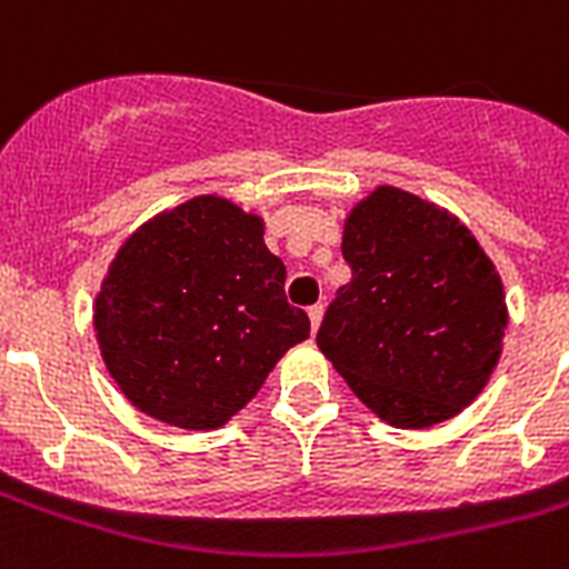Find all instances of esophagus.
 Here are the masks:
<instances>
[{
  "mask_svg": "<svg viewBox=\"0 0 569 569\" xmlns=\"http://www.w3.org/2000/svg\"><path fill=\"white\" fill-rule=\"evenodd\" d=\"M321 321H325V307H321V303H316V307H309V325H312V332H318Z\"/></svg>",
  "mask_w": 569,
  "mask_h": 569,
  "instance_id": "1",
  "label": "esophagus"
}]
</instances>
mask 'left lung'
Returning a JSON list of instances; mask_svg holds the SVG:
<instances>
[{
    "instance_id": "8db88e82",
    "label": "left lung",
    "mask_w": 569,
    "mask_h": 569,
    "mask_svg": "<svg viewBox=\"0 0 569 569\" xmlns=\"http://www.w3.org/2000/svg\"><path fill=\"white\" fill-rule=\"evenodd\" d=\"M341 286L318 348L391 427L427 429L482 395L509 327L502 280L450 210L382 183L345 219Z\"/></svg>"
}]
</instances>
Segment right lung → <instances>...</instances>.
Here are the masks:
<instances>
[{"label": "right lung", "mask_w": 569, "mask_h": 569, "mask_svg": "<svg viewBox=\"0 0 569 569\" xmlns=\"http://www.w3.org/2000/svg\"><path fill=\"white\" fill-rule=\"evenodd\" d=\"M266 221L196 196L124 239L92 307L104 368L128 403L178 429L224 427L253 400L309 318L286 300Z\"/></svg>", "instance_id": "add662e5"}]
</instances>
